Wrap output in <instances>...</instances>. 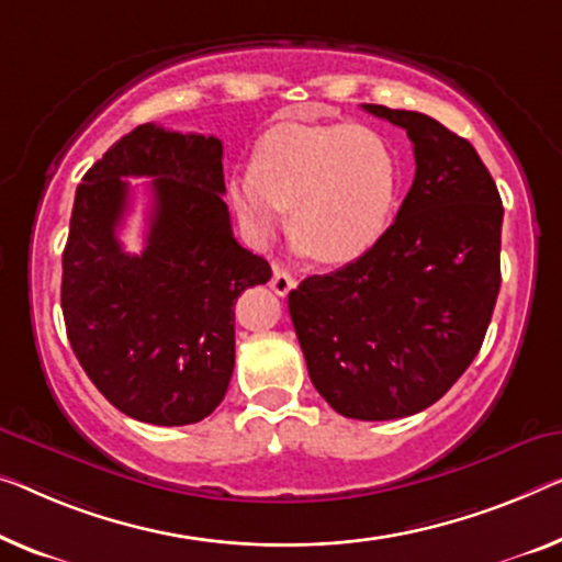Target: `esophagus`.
Wrapping results in <instances>:
<instances>
[{"instance_id": "obj_1", "label": "esophagus", "mask_w": 562, "mask_h": 562, "mask_svg": "<svg viewBox=\"0 0 562 562\" xmlns=\"http://www.w3.org/2000/svg\"><path fill=\"white\" fill-rule=\"evenodd\" d=\"M270 288L274 290V295L284 297L292 288H295V278H292V274H290L288 270H282L280 265H274V267H272V280H270Z\"/></svg>"}]
</instances>
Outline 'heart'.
Listing matches in <instances>:
<instances>
[{
	"label": "heart",
	"instance_id": "obj_1",
	"mask_svg": "<svg viewBox=\"0 0 562 562\" xmlns=\"http://www.w3.org/2000/svg\"><path fill=\"white\" fill-rule=\"evenodd\" d=\"M401 183L391 140L371 125L280 123L257 140L252 171L234 173L229 204L247 237L282 227L321 265L363 257L386 232Z\"/></svg>",
	"mask_w": 562,
	"mask_h": 562
}]
</instances>
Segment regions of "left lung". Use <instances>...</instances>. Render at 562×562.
<instances>
[{
  "label": "left lung",
  "mask_w": 562,
  "mask_h": 562,
  "mask_svg": "<svg viewBox=\"0 0 562 562\" xmlns=\"http://www.w3.org/2000/svg\"><path fill=\"white\" fill-rule=\"evenodd\" d=\"M414 144L396 222L356 262L313 274L288 305L317 393L340 416L424 412L474 356L499 292L502 199L467 138L416 111L363 105Z\"/></svg>",
  "instance_id": "8db88e82"
}]
</instances>
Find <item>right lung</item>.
<instances>
[{"label": "right lung", "instance_id": "1", "mask_svg": "<svg viewBox=\"0 0 562 562\" xmlns=\"http://www.w3.org/2000/svg\"><path fill=\"white\" fill-rule=\"evenodd\" d=\"M222 140L146 123L93 164L75 191L63 252L67 340L95 389L156 426L206 418L234 371V305L272 278L234 239ZM128 175L151 179L147 247L125 254L117 227Z\"/></svg>", "mask_w": 562, "mask_h": 562}]
</instances>
